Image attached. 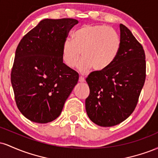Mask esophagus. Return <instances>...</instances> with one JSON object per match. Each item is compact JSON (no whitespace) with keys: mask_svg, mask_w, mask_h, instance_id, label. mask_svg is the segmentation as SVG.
Wrapping results in <instances>:
<instances>
[{"mask_svg":"<svg viewBox=\"0 0 158 158\" xmlns=\"http://www.w3.org/2000/svg\"><path fill=\"white\" fill-rule=\"evenodd\" d=\"M79 82H84V81H85V79L84 77H81V76H80V77H79Z\"/></svg>","mask_w":158,"mask_h":158,"instance_id":"34e87169","label":"esophagus"}]
</instances>
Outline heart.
Segmentation results:
<instances>
[{
    "label": "heart",
    "mask_w": 158,
    "mask_h": 158,
    "mask_svg": "<svg viewBox=\"0 0 158 158\" xmlns=\"http://www.w3.org/2000/svg\"><path fill=\"white\" fill-rule=\"evenodd\" d=\"M121 41L119 34L109 26L85 24L72 34L62 46V58L65 64L73 68L81 55L78 69L85 73L92 68L100 71L113 63L118 55Z\"/></svg>",
    "instance_id": "b5f03b06"
}]
</instances>
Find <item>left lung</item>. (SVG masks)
Segmentation results:
<instances>
[{"instance_id":"obj_1","label":"left lung","mask_w":158,"mask_h":158,"mask_svg":"<svg viewBox=\"0 0 158 158\" xmlns=\"http://www.w3.org/2000/svg\"><path fill=\"white\" fill-rule=\"evenodd\" d=\"M120 49L109 67L86 79L90 94L85 109L92 122L102 127L118 125L135 110L146 79V56L142 45L121 23Z\"/></svg>"}]
</instances>
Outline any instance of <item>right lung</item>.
<instances>
[{
    "label": "right lung",
    "instance_id": "1",
    "mask_svg": "<svg viewBox=\"0 0 158 158\" xmlns=\"http://www.w3.org/2000/svg\"><path fill=\"white\" fill-rule=\"evenodd\" d=\"M78 23L73 19H44L18 45L11 82L18 108L30 121L56 119L77 84L79 74L63 62L61 50Z\"/></svg>",
    "mask_w": 158,
    "mask_h": 158
}]
</instances>
